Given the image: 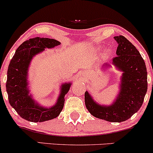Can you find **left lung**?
Returning <instances> with one entry per match:
<instances>
[{"label": "left lung", "mask_w": 153, "mask_h": 153, "mask_svg": "<svg viewBox=\"0 0 153 153\" xmlns=\"http://www.w3.org/2000/svg\"><path fill=\"white\" fill-rule=\"evenodd\" d=\"M114 39L118 47L113 64L123 71L118 98L111 106H101L93 101L86 91L85 103L96 118L122 122L130 118L143 105L147 89V73L145 61L134 45L122 35Z\"/></svg>", "instance_id": "obj_1"}]
</instances>
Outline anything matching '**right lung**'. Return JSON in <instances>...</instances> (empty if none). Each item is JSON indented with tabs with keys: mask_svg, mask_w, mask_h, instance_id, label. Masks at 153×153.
<instances>
[{
	"mask_svg": "<svg viewBox=\"0 0 153 153\" xmlns=\"http://www.w3.org/2000/svg\"><path fill=\"white\" fill-rule=\"evenodd\" d=\"M60 45L53 39L35 37L23 42L16 51L10 60L7 73L6 91L10 106L23 119L32 122H41L56 118L62 111L65 95L69 91L71 83L62 86L57 103L50 108L35 104L28 95L27 70L31 58L45 48H52Z\"/></svg>",
	"mask_w": 153,
	"mask_h": 153,
	"instance_id": "add662e5",
	"label": "right lung"
}]
</instances>
